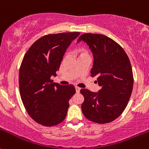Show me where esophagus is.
Listing matches in <instances>:
<instances>
[{"label":"esophagus","instance_id":"1","mask_svg":"<svg viewBox=\"0 0 149 149\" xmlns=\"http://www.w3.org/2000/svg\"><path fill=\"white\" fill-rule=\"evenodd\" d=\"M75 88H76V92H77V93H79V92H80V90H81V89L79 87H78V86H75Z\"/></svg>","mask_w":149,"mask_h":149}]
</instances>
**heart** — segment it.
<instances>
[{
	"instance_id": "b5f03b06",
	"label": "heart",
	"mask_w": 149,
	"mask_h": 149,
	"mask_svg": "<svg viewBox=\"0 0 149 149\" xmlns=\"http://www.w3.org/2000/svg\"><path fill=\"white\" fill-rule=\"evenodd\" d=\"M75 53H76V54L78 56V57H79V56L81 55L87 54V52H86L84 49H76V51H75Z\"/></svg>"
}]
</instances>
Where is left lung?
<instances>
[{
    "label": "left lung",
    "instance_id": "obj_1",
    "mask_svg": "<svg viewBox=\"0 0 149 149\" xmlns=\"http://www.w3.org/2000/svg\"><path fill=\"white\" fill-rule=\"evenodd\" d=\"M81 41L92 51L91 76L100 86L97 92L81 89L84 97L82 113L95 123H109L122 114L130 98L133 87L130 61L123 48L104 35L84 33L78 39Z\"/></svg>",
    "mask_w": 149,
    "mask_h": 149
}]
</instances>
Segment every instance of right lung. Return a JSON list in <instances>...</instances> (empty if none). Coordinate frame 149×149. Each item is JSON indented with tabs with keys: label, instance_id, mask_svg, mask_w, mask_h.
<instances>
[{
	"label": "right lung",
	"instance_id": "1",
	"mask_svg": "<svg viewBox=\"0 0 149 149\" xmlns=\"http://www.w3.org/2000/svg\"><path fill=\"white\" fill-rule=\"evenodd\" d=\"M80 33L44 36L30 47L19 73L21 99L30 117L44 126L61 123L66 117L69 100L76 93L73 85L53 83L66 49Z\"/></svg>",
	"mask_w": 149,
	"mask_h": 149
}]
</instances>
